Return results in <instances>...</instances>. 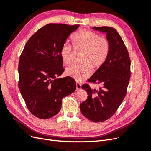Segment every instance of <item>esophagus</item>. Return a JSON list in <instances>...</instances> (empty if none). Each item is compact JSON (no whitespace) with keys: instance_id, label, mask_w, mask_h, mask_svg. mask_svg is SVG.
<instances>
[{"instance_id":"esophagus-1","label":"esophagus","mask_w":151,"mask_h":151,"mask_svg":"<svg viewBox=\"0 0 151 151\" xmlns=\"http://www.w3.org/2000/svg\"><path fill=\"white\" fill-rule=\"evenodd\" d=\"M82 85L79 83H76V89L77 90H79L81 89Z\"/></svg>"}]
</instances>
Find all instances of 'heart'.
Returning <instances> with one entry per match:
<instances>
[{
	"instance_id": "b5f03b06",
	"label": "heart",
	"mask_w": 151,
	"mask_h": 151,
	"mask_svg": "<svg viewBox=\"0 0 151 151\" xmlns=\"http://www.w3.org/2000/svg\"><path fill=\"white\" fill-rule=\"evenodd\" d=\"M74 48L83 52L81 65H71L67 68L65 74L74 79L80 81L88 77L92 73V66L99 68L106 61L110 50L108 40L93 31L81 29L72 36ZM72 47L68 43L63 44L60 54L63 62L69 64L71 62Z\"/></svg>"
}]
</instances>
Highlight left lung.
Instances as JSON below:
<instances>
[{
	"label": "left lung",
	"mask_w": 151,
	"mask_h": 151,
	"mask_svg": "<svg viewBox=\"0 0 151 151\" xmlns=\"http://www.w3.org/2000/svg\"><path fill=\"white\" fill-rule=\"evenodd\" d=\"M93 29L106 34L110 50L106 61L88 79L89 83L102 87L93 89L88 84L82 86L88 96L80 104V109L89 120L102 122L115 114L125 97L130 78V59L124 42L115 28L103 26Z\"/></svg>",
	"instance_id": "obj_1"
}]
</instances>
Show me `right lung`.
<instances>
[{
	"mask_svg": "<svg viewBox=\"0 0 151 151\" xmlns=\"http://www.w3.org/2000/svg\"><path fill=\"white\" fill-rule=\"evenodd\" d=\"M79 25L50 23L31 36L19 62V88L29 111L40 119L60 111L62 98L74 93L71 77L58 78L64 72L60 51L63 44Z\"/></svg>",
	"mask_w": 151,
	"mask_h": 151,
	"instance_id": "1",
	"label": "right lung"
}]
</instances>
